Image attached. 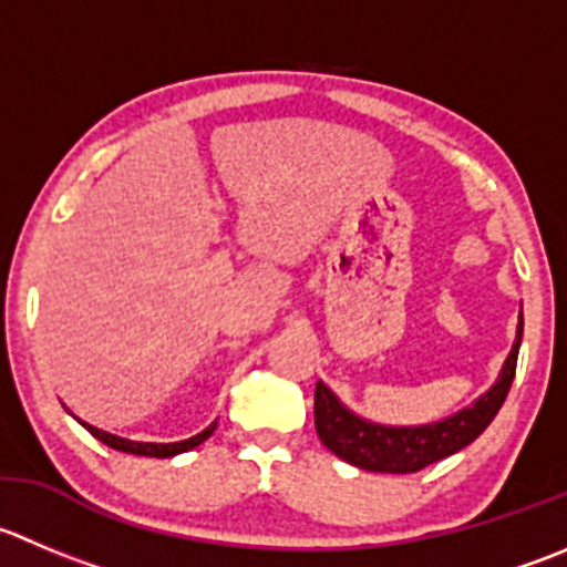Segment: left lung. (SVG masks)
<instances>
[{
	"label": "left lung",
	"instance_id": "left-lung-1",
	"mask_svg": "<svg viewBox=\"0 0 567 567\" xmlns=\"http://www.w3.org/2000/svg\"><path fill=\"white\" fill-rule=\"evenodd\" d=\"M520 334H524V316L518 321V338L513 351L504 360L502 373L496 384L471 406L460 410L457 415L443 417L437 423H423V426H382L365 417L354 415L349 406L338 401V395L323 382L316 384V430L323 446L338 454L346 463L357 465L362 471H377V474H415L437 460L457 454L468 443H474L482 432L491 426L496 412L502 410L504 399L509 393V384L515 379L518 365Z\"/></svg>",
	"mask_w": 567,
	"mask_h": 567
}]
</instances>
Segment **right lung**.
Listing matches in <instances>:
<instances>
[{
  "label": "right lung",
  "mask_w": 567,
  "mask_h": 567,
  "mask_svg": "<svg viewBox=\"0 0 567 567\" xmlns=\"http://www.w3.org/2000/svg\"><path fill=\"white\" fill-rule=\"evenodd\" d=\"M82 426H85L87 432H91L96 441H102L104 446L115 449V452H124V454H137V457H174V454H183V452H190V449H196L199 443H205L207 437L213 435V430H216V423H210L205 432H199V435L188 437V441H179V443H137V441H126V437H115L110 435V432H102L96 430V426H91V423L80 421Z\"/></svg>",
  "instance_id": "obj_1"
}]
</instances>
